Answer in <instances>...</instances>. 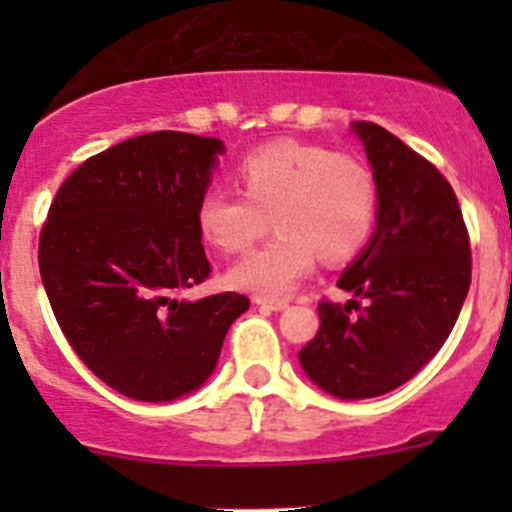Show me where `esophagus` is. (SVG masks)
Masks as SVG:
<instances>
[{
	"label": "esophagus",
	"instance_id": "1",
	"mask_svg": "<svg viewBox=\"0 0 512 512\" xmlns=\"http://www.w3.org/2000/svg\"><path fill=\"white\" fill-rule=\"evenodd\" d=\"M255 304H260L262 309H272V312H282L287 309V299H267V297H255Z\"/></svg>",
	"mask_w": 512,
	"mask_h": 512
}]
</instances>
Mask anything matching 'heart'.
I'll use <instances>...</instances> for the list:
<instances>
[{
  "instance_id": "b5f03b06",
  "label": "heart",
  "mask_w": 512,
  "mask_h": 512,
  "mask_svg": "<svg viewBox=\"0 0 512 512\" xmlns=\"http://www.w3.org/2000/svg\"><path fill=\"white\" fill-rule=\"evenodd\" d=\"M242 193L210 188L200 195L195 220L210 245L240 252L270 230L277 237L230 267V285L257 297H285L317 257L344 262L369 240L376 220V183L359 158L324 146L275 141L240 165Z\"/></svg>"
}]
</instances>
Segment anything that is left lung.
<instances>
[{"label": "left lung", "instance_id": "left-lung-1", "mask_svg": "<svg viewBox=\"0 0 512 512\" xmlns=\"http://www.w3.org/2000/svg\"><path fill=\"white\" fill-rule=\"evenodd\" d=\"M352 128L374 168L376 230L337 282L354 299L319 302V332L299 352L309 379L347 401L416 376L448 339L471 287V242L451 183L386 128Z\"/></svg>", "mask_w": 512, "mask_h": 512}]
</instances>
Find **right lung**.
<instances>
[{"label": "right lung", "mask_w": 512, "mask_h": 512, "mask_svg": "<svg viewBox=\"0 0 512 512\" xmlns=\"http://www.w3.org/2000/svg\"><path fill=\"white\" fill-rule=\"evenodd\" d=\"M220 138L156 131L79 165L39 237V272L61 332L91 371L136 401H173L208 381L245 294L175 299L208 280L195 210Z\"/></svg>", "instance_id": "right-lung-1"}]
</instances>
